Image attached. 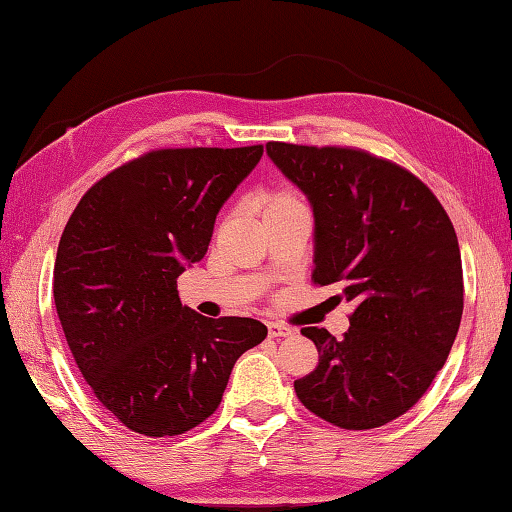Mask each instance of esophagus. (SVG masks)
<instances>
[{
    "label": "esophagus",
    "mask_w": 512,
    "mask_h": 512,
    "mask_svg": "<svg viewBox=\"0 0 512 512\" xmlns=\"http://www.w3.org/2000/svg\"><path fill=\"white\" fill-rule=\"evenodd\" d=\"M267 333H270V337H276V339L290 337V335H294V328L279 324V321H270V324H267Z\"/></svg>",
    "instance_id": "1"
}]
</instances>
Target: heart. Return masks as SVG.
<instances>
[{
  "instance_id": "b5f03b06",
  "label": "heart",
  "mask_w": 512,
  "mask_h": 512,
  "mask_svg": "<svg viewBox=\"0 0 512 512\" xmlns=\"http://www.w3.org/2000/svg\"><path fill=\"white\" fill-rule=\"evenodd\" d=\"M299 200L294 197L290 191H270L263 195V209L270 211V209H279V206H288V204H297Z\"/></svg>"
}]
</instances>
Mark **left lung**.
Listing matches in <instances>:
<instances>
[{
    "mask_svg": "<svg viewBox=\"0 0 512 512\" xmlns=\"http://www.w3.org/2000/svg\"><path fill=\"white\" fill-rule=\"evenodd\" d=\"M267 155L308 195L317 220L312 283H339L351 328H301L319 364L294 382L312 414L342 429L396 420L443 369L463 315L461 249L425 182L351 146L270 141Z\"/></svg>",
    "mask_w": 512,
    "mask_h": 512,
    "instance_id": "left-lung-1",
    "label": "left lung"
}]
</instances>
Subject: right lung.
Segmentation results:
<instances>
[{"label": "right lung", "mask_w": 512, "mask_h": 512, "mask_svg": "<svg viewBox=\"0 0 512 512\" xmlns=\"http://www.w3.org/2000/svg\"><path fill=\"white\" fill-rule=\"evenodd\" d=\"M263 146L159 148L125 161L80 197L60 236L53 301L98 402L161 438L220 407L238 357L263 342L256 319L182 306L177 276L202 261L215 215Z\"/></svg>", "instance_id": "right-lung-1"}]
</instances>
